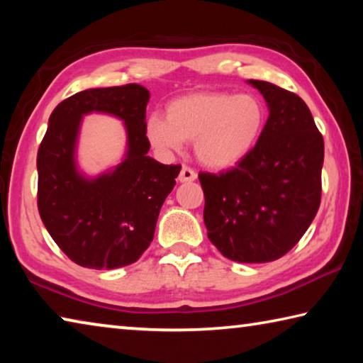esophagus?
Masks as SVG:
<instances>
[{"instance_id":"esophagus-1","label":"esophagus","mask_w":363,"mask_h":363,"mask_svg":"<svg viewBox=\"0 0 363 363\" xmlns=\"http://www.w3.org/2000/svg\"><path fill=\"white\" fill-rule=\"evenodd\" d=\"M177 179H179V182H192V181L196 179V173H195L192 168L182 167L181 168V173H179V177H177Z\"/></svg>"}]
</instances>
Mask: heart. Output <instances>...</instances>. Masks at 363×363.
<instances>
[{
  "mask_svg": "<svg viewBox=\"0 0 363 363\" xmlns=\"http://www.w3.org/2000/svg\"><path fill=\"white\" fill-rule=\"evenodd\" d=\"M266 121L259 97L201 91L171 101L164 116L150 115L145 136L163 152L181 150L184 143L194 140V153L203 167L229 169L255 149Z\"/></svg>",
  "mask_w": 363,
  "mask_h": 363,
  "instance_id": "b5f03b06",
  "label": "heart"
}]
</instances>
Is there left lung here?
<instances>
[{"label":"left lung","mask_w":363,"mask_h":363,"mask_svg":"<svg viewBox=\"0 0 363 363\" xmlns=\"http://www.w3.org/2000/svg\"><path fill=\"white\" fill-rule=\"evenodd\" d=\"M269 118L248 157L225 173H200L208 238L237 262L286 255L314 220L322 195L323 138L299 96L248 79Z\"/></svg>","instance_id":"obj_1"}]
</instances>
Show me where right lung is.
<instances>
[{
	"mask_svg": "<svg viewBox=\"0 0 363 363\" xmlns=\"http://www.w3.org/2000/svg\"><path fill=\"white\" fill-rule=\"evenodd\" d=\"M149 99V89L136 83L93 88L62 101L49 116L36 157L38 211L52 240L78 266H130L153 240L181 167L147 155ZM89 113L115 116L127 131L122 162L97 177L83 174L76 160L82 116Z\"/></svg>",
	"mask_w": 363,
	"mask_h": 363,
	"instance_id": "right-lung-1",
	"label": "right lung"
}]
</instances>
